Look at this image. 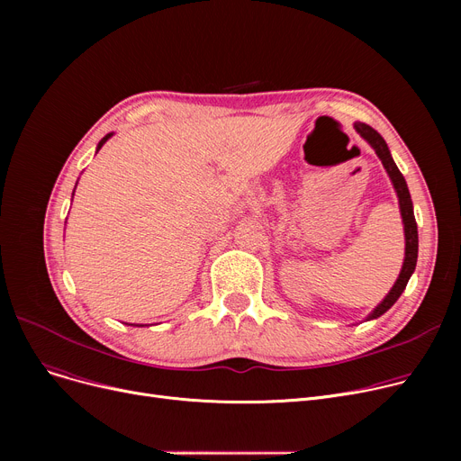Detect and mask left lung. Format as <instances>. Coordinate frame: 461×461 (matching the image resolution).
Listing matches in <instances>:
<instances>
[{"mask_svg":"<svg viewBox=\"0 0 461 461\" xmlns=\"http://www.w3.org/2000/svg\"><path fill=\"white\" fill-rule=\"evenodd\" d=\"M355 131L365 138L375 151V155L379 157V160L383 162V167L389 174L394 190L398 194V202H400V212H402V221H403V233H405V259L402 265V271L398 280L394 282L393 289L389 292L368 316V320H375L381 318L383 313L389 310L403 294V289L413 275L415 267H417V258H419V231H417V221H415V212H413V202H411V194L407 188V183L402 176V172L398 169V166L394 164L389 148H386V141L381 138V134L377 131H374L370 125L366 123H355Z\"/></svg>","mask_w":461,"mask_h":461,"instance_id":"obj_1","label":"left lung"}]
</instances>
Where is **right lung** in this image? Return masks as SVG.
Returning a JSON list of instances; mask_svg holds the SVG:
<instances>
[{"instance_id":"obj_1","label":"right lung","mask_w":461,"mask_h":461,"mask_svg":"<svg viewBox=\"0 0 461 461\" xmlns=\"http://www.w3.org/2000/svg\"><path fill=\"white\" fill-rule=\"evenodd\" d=\"M110 136H112V134H106V136H104V138H103V140H101V141H99V145H96V151H99V149H101V148H103V145H104V143H106V140H108V138H110ZM136 327H143V325H136Z\"/></svg>"}]
</instances>
